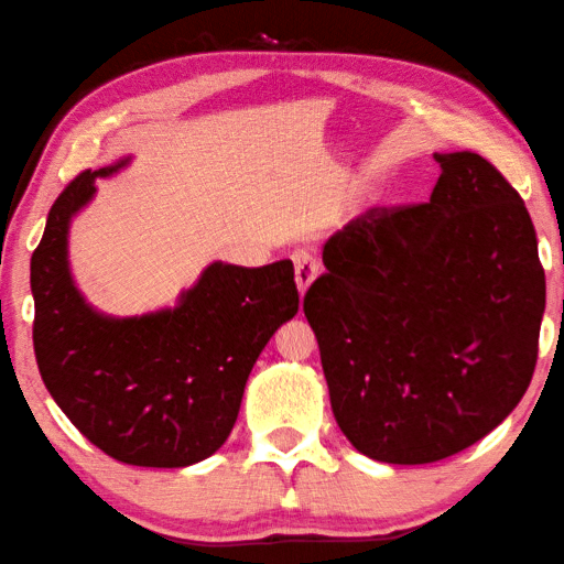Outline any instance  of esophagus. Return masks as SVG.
I'll return each mask as SVG.
<instances>
[{"label":"esophagus","mask_w":564,"mask_h":564,"mask_svg":"<svg viewBox=\"0 0 564 564\" xmlns=\"http://www.w3.org/2000/svg\"><path fill=\"white\" fill-rule=\"evenodd\" d=\"M291 259L295 265V285H299L301 293H305L311 289V283L317 279V273H321V263H317L313 251H305V249L293 251Z\"/></svg>","instance_id":"1"}]
</instances>
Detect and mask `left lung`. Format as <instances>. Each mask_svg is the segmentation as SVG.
<instances>
[{
  "mask_svg": "<svg viewBox=\"0 0 564 564\" xmlns=\"http://www.w3.org/2000/svg\"><path fill=\"white\" fill-rule=\"evenodd\" d=\"M434 160L432 199L372 207L333 234L303 299L335 422L384 464L480 442L538 362L545 271L525 202L476 152Z\"/></svg>",
  "mask_w": 564,
  "mask_h": 564,
  "instance_id": "8db88e82",
  "label": "left lung"
}]
</instances>
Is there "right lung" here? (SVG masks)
Returning a JSON list of instances; mask_svg holds the SVG:
<instances>
[{"instance_id": "1", "label": "right lung", "mask_w": 564, "mask_h": 564, "mask_svg": "<svg viewBox=\"0 0 564 564\" xmlns=\"http://www.w3.org/2000/svg\"><path fill=\"white\" fill-rule=\"evenodd\" d=\"M128 162L80 172L48 212L32 256L34 352L48 394L90 444L130 466L182 468L227 442L251 367L299 313V289L291 261H214L175 308L98 313L70 275L68 227L96 180Z\"/></svg>"}]
</instances>
